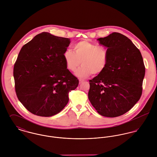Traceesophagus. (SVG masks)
Here are the masks:
<instances>
[{
	"label": "esophagus",
	"instance_id": "obj_1",
	"mask_svg": "<svg viewBox=\"0 0 157 157\" xmlns=\"http://www.w3.org/2000/svg\"><path fill=\"white\" fill-rule=\"evenodd\" d=\"M84 81V80L83 79H79V82L80 83H81L82 82H83Z\"/></svg>",
	"mask_w": 157,
	"mask_h": 157
}]
</instances>
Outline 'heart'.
<instances>
[{
  "instance_id": "heart-1",
  "label": "heart",
  "mask_w": 157,
  "mask_h": 157,
  "mask_svg": "<svg viewBox=\"0 0 157 157\" xmlns=\"http://www.w3.org/2000/svg\"><path fill=\"white\" fill-rule=\"evenodd\" d=\"M73 48L75 52L67 49L63 56L67 69L73 72L78 69L81 63L82 66L76 72L78 76L86 78L91 73L97 75L105 69L108 52L104 47L82 40L76 43Z\"/></svg>"
}]
</instances>
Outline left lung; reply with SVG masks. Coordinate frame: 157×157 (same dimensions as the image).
<instances>
[{
    "label": "left lung",
    "mask_w": 157,
    "mask_h": 157,
    "mask_svg": "<svg viewBox=\"0 0 157 157\" xmlns=\"http://www.w3.org/2000/svg\"><path fill=\"white\" fill-rule=\"evenodd\" d=\"M107 48L108 63L90 79L88 96L98 113L116 117L129 111L142 94L145 66L139 49L127 36L113 33L98 38Z\"/></svg>",
    "instance_id": "8db88e82"
}]
</instances>
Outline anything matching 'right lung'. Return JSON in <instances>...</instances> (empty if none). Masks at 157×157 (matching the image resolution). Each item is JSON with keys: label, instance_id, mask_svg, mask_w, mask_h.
Masks as SVG:
<instances>
[{"label": "right lung", "instance_id": "obj_1", "mask_svg": "<svg viewBox=\"0 0 157 157\" xmlns=\"http://www.w3.org/2000/svg\"><path fill=\"white\" fill-rule=\"evenodd\" d=\"M67 38L42 33L25 44L14 66L17 98L31 113L51 117L69 102V93L79 80L67 68L63 54Z\"/></svg>", "mask_w": 157, "mask_h": 157}]
</instances>
